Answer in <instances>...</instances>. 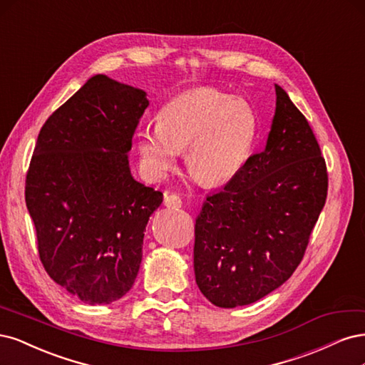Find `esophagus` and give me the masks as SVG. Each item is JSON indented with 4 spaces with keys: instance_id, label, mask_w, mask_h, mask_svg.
<instances>
[{
    "instance_id": "34e87169",
    "label": "esophagus",
    "mask_w": 365,
    "mask_h": 365,
    "mask_svg": "<svg viewBox=\"0 0 365 365\" xmlns=\"http://www.w3.org/2000/svg\"><path fill=\"white\" fill-rule=\"evenodd\" d=\"M163 203H165L167 207L170 209H179L182 207V198L178 194H165V200H163Z\"/></svg>"
}]
</instances>
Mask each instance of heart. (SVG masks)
Wrapping results in <instances>:
<instances>
[{
    "instance_id": "b5f03b06",
    "label": "heart",
    "mask_w": 365,
    "mask_h": 365,
    "mask_svg": "<svg viewBox=\"0 0 365 365\" xmlns=\"http://www.w3.org/2000/svg\"><path fill=\"white\" fill-rule=\"evenodd\" d=\"M257 138V116L249 103L198 88L171 98L158 124L136 133L139 158L155 179L165 175L185 150L186 168L206 187L230 182L250 159Z\"/></svg>"
}]
</instances>
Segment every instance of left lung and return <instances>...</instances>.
Returning <instances> with one entry per match:
<instances>
[{
  "label": "left lung",
  "instance_id": "obj_1",
  "mask_svg": "<svg viewBox=\"0 0 365 365\" xmlns=\"http://www.w3.org/2000/svg\"><path fill=\"white\" fill-rule=\"evenodd\" d=\"M264 151L215 194L195 220L194 272L220 308L250 304L279 288L302 262L327 197V170L312 128L288 93Z\"/></svg>",
  "mask_w": 365,
  "mask_h": 365
}]
</instances>
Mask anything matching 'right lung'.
Wrapping results in <instances>:
<instances>
[{
  "instance_id": "obj_1",
  "label": "right lung",
  "mask_w": 365,
  "mask_h": 365,
  "mask_svg": "<svg viewBox=\"0 0 365 365\" xmlns=\"http://www.w3.org/2000/svg\"><path fill=\"white\" fill-rule=\"evenodd\" d=\"M145 92L93 76L42 125L26 178L41 262L91 304L130 291L162 192L136 182L127 153Z\"/></svg>"
}]
</instances>
